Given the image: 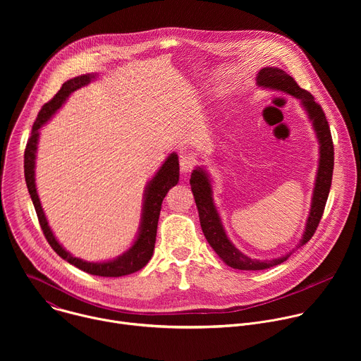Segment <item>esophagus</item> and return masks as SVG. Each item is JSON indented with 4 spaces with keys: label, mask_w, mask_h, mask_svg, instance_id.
<instances>
[{
    "label": "esophagus",
    "mask_w": 361,
    "mask_h": 361,
    "mask_svg": "<svg viewBox=\"0 0 361 361\" xmlns=\"http://www.w3.org/2000/svg\"><path fill=\"white\" fill-rule=\"evenodd\" d=\"M195 164H197L195 159L188 156V154H183V156H180V169L183 173H190L195 167Z\"/></svg>",
    "instance_id": "esophagus-1"
}]
</instances>
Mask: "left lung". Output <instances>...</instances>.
<instances>
[{"label": "left lung", "mask_w": 361, "mask_h": 361, "mask_svg": "<svg viewBox=\"0 0 361 361\" xmlns=\"http://www.w3.org/2000/svg\"><path fill=\"white\" fill-rule=\"evenodd\" d=\"M257 84H259V87L279 90L298 98L308 118H310L313 124V128L319 140V145H320L319 147L320 149L319 169H317L314 190H313L312 209H310V213H308L305 230L298 244V247H301L316 233L326 207L330 187H331L333 169H334V147H333L330 127L326 120V114L323 109L314 101V97L308 91L300 88L298 84L294 81V78L288 75L286 71L277 67L262 68L259 74H257ZM190 184H191V191L194 194L197 209H198V217H200L202 233L205 238H207L209 244L213 247V250L219 254L220 259L227 266L237 270H266L284 263L291 255V252H288L286 255L279 257V259L262 262V260L250 259V257L243 254L238 248L234 247V244L228 240L221 219L216 209V204L213 201V187H212V180L207 171L201 167H197L195 170H192Z\"/></svg>", "instance_id": "1"}]
</instances>
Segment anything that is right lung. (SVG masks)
I'll use <instances>...</instances> for the list:
<instances>
[{"instance_id": "right-lung-1", "label": "right lung", "mask_w": 361, "mask_h": 361, "mask_svg": "<svg viewBox=\"0 0 361 361\" xmlns=\"http://www.w3.org/2000/svg\"><path fill=\"white\" fill-rule=\"evenodd\" d=\"M95 74H85L75 78L68 80L63 84L60 91L54 95V98L48 101L47 104L42 106L41 111L37 116V120L32 126L31 135L28 138L25 152H24V176L28 192L31 195L34 209L37 212V217L39 221V226L42 228V233L53 247V250L68 262L70 264L75 266L77 269L99 277H121L131 273H135L141 270L151 259L154 245H156V235H157V224L159 217L161 212V204L171 187H174L178 183L180 177V167H178V156L176 152L170 154L164 164L160 167L157 174L154 176L144 191V202H142V214H141V223H140V231L137 234V238L134 244L121 255H118L114 260L102 262V263H90L85 260L78 259L70 254L56 238V235L51 231L48 221L45 219L44 210L41 207V202L37 194L35 187V157H37V145L39 138V128L51 118L56 111L64 104L66 99L71 92L75 90L87 85L91 80H94Z\"/></svg>"}]
</instances>
